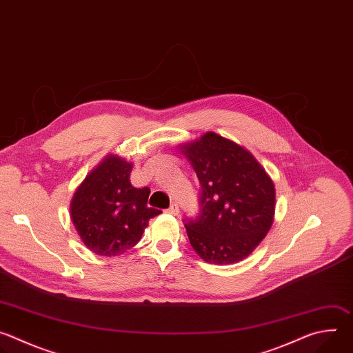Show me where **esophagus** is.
I'll list each match as a JSON object with an SVG mask.
<instances>
[{
	"label": "esophagus",
	"mask_w": 353,
	"mask_h": 353,
	"mask_svg": "<svg viewBox=\"0 0 353 353\" xmlns=\"http://www.w3.org/2000/svg\"><path fill=\"white\" fill-rule=\"evenodd\" d=\"M168 212L170 214V215H174V216H177L179 214H180V210H179V205L177 204H172L170 207H169V210H168Z\"/></svg>",
	"instance_id": "1"
}]
</instances>
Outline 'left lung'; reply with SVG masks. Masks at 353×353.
<instances>
[{"label": "left lung", "mask_w": 353, "mask_h": 353, "mask_svg": "<svg viewBox=\"0 0 353 353\" xmlns=\"http://www.w3.org/2000/svg\"><path fill=\"white\" fill-rule=\"evenodd\" d=\"M201 184L199 214L184 226L205 263L244 260L274 222L275 187L247 149L215 132L180 146Z\"/></svg>", "instance_id": "1"}]
</instances>
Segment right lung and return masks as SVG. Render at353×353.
Masks as SVG:
<instances>
[{"instance_id":"obj_1","label":"right lung","mask_w":353,"mask_h":353,"mask_svg":"<svg viewBox=\"0 0 353 353\" xmlns=\"http://www.w3.org/2000/svg\"><path fill=\"white\" fill-rule=\"evenodd\" d=\"M132 163L108 155L77 188L71 219L83 244L97 256L114 257L134 247L159 210L146 205L150 190L130 183Z\"/></svg>"}]
</instances>
